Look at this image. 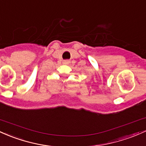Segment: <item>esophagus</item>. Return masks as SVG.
I'll return each mask as SVG.
<instances>
[{
  "label": "esophagus",
  "instance_id": "esophagus-1",
  "mask_svg": "<svg viewBox=\"0 0 146 146\" xmlns=\"http://www.w3.org/2000/svg\"><path fill=\"white\" fill-rule=\"evenodd\" d=\"M63 64H65V65H68V64H69V60H65L64 61H63Z\"/></svg>",
  "mask_w": 146,
  "mask_h": 146
}]
</instances>
